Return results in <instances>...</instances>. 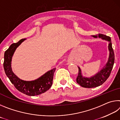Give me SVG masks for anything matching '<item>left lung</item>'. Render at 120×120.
<instances>
[{
  "label": "left lung",
  "instance_id": "1",
  "mask_svg": "<svg viewBox=\"0 0 120 120\" xmlns=\"http://www.w3.org/2000/svg\"><path fill=\"white\" fill-rule=\"evenodd\" d=\"M92 36L95 38H101L102 40L109 41L108 48L109 54L108 61L104 68L94 76L89 78L82 76L80 68L78 67L79 71L76 82L79 85H80V86L85 88H94L102 85L109 77L114 64V53L112 46L111 38L101 34H98L96 35H92Z\"/></svg>",
  "mask_w": 120,
  "mask_h": 120
}]
</instances>
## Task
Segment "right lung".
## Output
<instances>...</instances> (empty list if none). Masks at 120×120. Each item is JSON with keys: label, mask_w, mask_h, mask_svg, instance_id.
Wrapping results in <instances>:
<instances>
[{"label": "right lung", "mask_w": 120, "mask_h": 120, "mask_svg": "<svg viewBox=\"0 0 120 120\" xmlns=\"http://www.w3.org/2000/svg\"><path fill=\"white\" fill-rule=\"evenodd\" d=\"M26 38H23L16 43H13L4 54V68L6 75L15 88L19 92L28 96H35L44 93L52 86L54 72L56 68L49 71L37 79L32 81L22 80L14 74L11 67L12 56L18 46Z\"/></svg>", "instance_id": "1"}]
</instances>
